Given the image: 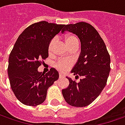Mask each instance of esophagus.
I'll return each mask as SVG.
<instances>
[{"label":"esophagus","mask_w":125,"mask_h":125,"mask_svg":"<svg viewBox=\"0 0 125 125\" xmlns=\"http://www.w3.org/2000/svg\"><path fill=\"white\" fill-rule=\"evenodd\" d=\"M62 77H64V75L62 74H59V78H62Z\"/></svg>","instance_id":"1"}]
</instances>
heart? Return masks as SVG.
<instances>
[{
    "instance_id": "b5f03b06",
    "label": "heart",
    "mask_w": 125,
    "mask_h": 125,
    "mask_svg": "<svg viewBox=\"0 0 125 125\" xmlns=\"http://www.w3.org/2000/svg\"><path fill=\"white\" fill-rule=\"evenodd\" d=\"M64 41H65V43H66V44L69 48H71L72 46H73L74 45L79 43V40H78L77 37L73 35H71V34H67V35H65ZM55 43H56V39L55 38L52 39L49 42L48 47L49 54H52L53 53ZM71 65H72V62L71 61H66V60H58L55 62L54 67L58 71H61V72H64V71H67L68 69L71 67Z\"/></svg>"
}]
</instances>
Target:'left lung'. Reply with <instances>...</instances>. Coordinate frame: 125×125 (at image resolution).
Masks as SVG:
<instances>
[{"mask_svg": "<svg viewBox=\"0 0 125 125\" xmlns=\"http://www.w3.org/2000/svg\"><path fill=\"white\" fill-rule=\"evenodd\" d=\"M67 31L77 35L81 41L80 55L71 72L82 79L77 83L67 77L69 85L62 93L71 106L85 107L97 99L107 84L110 54L99 32L90 24L81 21L65 25L62 32Z\"/></svg>", "mask_w": 125, "mask_h": 125, "instance_id": "obj_1", "label": "left lung"}]
</instances>
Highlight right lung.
I'll list each match as a JSON object with an SVG mask.
<instances>
[{"mask_svg":"<svg viewBox=\"0 0 125 125\" xmlns=\"http://www.w3.org/2000/svg\"><path fill=\"white\" fill-rule=\"evenodd\" d=\"M65 25L41 21L30 25L18 37L9 58V79L21 104L36 106L44 102L48 88L58 79L54 68L47 73L38 68L48 57L49 42Z\"/></svg>","mask_w":125,"mask_h":125,"instance_id":"obj_1","label":"right lung"}]
</instances>
